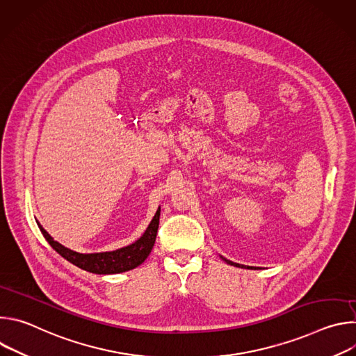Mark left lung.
<instances>
[{"label": "left lung", "instance_id": "left-lung-1", "mask_svg": "<svg viewBox=\"0 0 356 356\" xmlns=\"http://www.w3.org/2000/svg\"><path fill=\"white\" fill-rule=\"evenodd\" d=\"M221 259H222V261H224V262H227V264H228V265H232V266H236V268H245V266H243V265H239V264H234V262H231V261H228V259H225V258H224V257H221ZM246 269H249V266H248V268H246ZM250 269H252V268H250Z\"/></svg>", "mask_w": 356, "mask_h": 356}]
</instances>
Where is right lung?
<instances>
[{
    "label": "right lung",
    "instance_id": "obj_1",
    "mask_svg": "<svg viewBox=\"0 0 356 356\" xmlns=\"http://www.w3.org/2000/svg\"><path fill=\"white\" fill-rule=\"evenodd\" d=\"M159 217H161V207L158 209L154 218H152L143 235L138 238L135 242H132L131 245H127L124 248L110 250V252H95V253H80V252L72 250L65 245L59 243L58 241H55L38 221L36 224L40 232L43 234L44 239L49 242V245L70 264L95 275H115V273L132 270L145 262V259L149 257V253L156 241Z\"/></svg>",
    "mask_w": 356,
    "mask_h": 356
}]
</instances>
